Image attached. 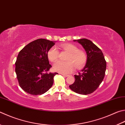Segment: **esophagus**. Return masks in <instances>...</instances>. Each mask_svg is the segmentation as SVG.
<instances>
[{
    "mask_svg": "<svg viewBox=\"0 0 125 125\" xmlns=\"http://www.w3.org/2000/svg\"><path fill=\"white\" fill-rule=\"evenodd\" d=\"M61 75H63V76H64V77H67V76H68V75H66V74H61Z\"/></svg>",
    "mask_w": 125,
    "mask_h": 125,
    "instance_id": "1",
    "label": "esophagus"
}]
</instances>
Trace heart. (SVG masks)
I'll return each instance as SVG.
<instances>
[{
	"label": "heart",
	"mask_w": 125,
	"mask_h": 125,
	"mask_svg": "<svg viewBox=\"0 0 125 125\" xmlns=\"http://www.w3.org/2000/svg\"><path fill=\"white\" fill-rule=\"evenodd\" d=\"M61 47L69 53L66 58L67 62L59 61L54 64L55 71L67 74L72 73L75 67L79 69L83 67L87 60V56L84 51L78 50L76 46L69 43L62 44ZM47 56L51 62H55L60 57V52L56 47L53 46L47 51Z\"/></svg>",
	"instance_id": "b5f03b06"
}]
</instances>
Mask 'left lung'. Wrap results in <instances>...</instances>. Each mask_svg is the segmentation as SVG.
Listing matches in <instances>:
<instances>
[{"label": "left lung", "mask_w": 125, "mask_h": 125, "mask_svg": "<svg viewBox=\"0 0 125 125\" xmlns=\"http://www.w3.org/2000/svg\"><path fill=\"white\" fill-rule=\"evenodd\" d=\"M77 41L82 45L87 55L86 64L81 72L75 75V81L69 87L81 94H92L99 87L105 76L106 63L101 50L86 39Z\"/></svg>", "instance_id": "1"}]
</instances>
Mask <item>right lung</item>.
I'll use <instances>...</instances> for the list:
<instances>
[{
  "instance_id": "obj_1",
  "label": "right lung",
  "mask_w": 125,
  "mask_h": 125,
  "mask_svg": "<svg viewBox=\"0 0 125 125\" xmlns=\"http://www.w3.org/2000/svg\"><path fill=\"white\" fill-rule=\"evenodd\" d=\"M55 43L38 39L20 51L15 62V72L20 87L34 96L44 94L50 88L57 73H48L52 67L47 53Z\"/></svg>"
}]
</instances>
